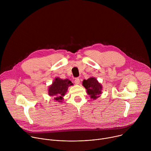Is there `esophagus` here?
<instances>
[{
  "mask_svg": "<svg viewBox=\"0 0 151 151\" xmlns=\"http://www.w3.org/2000/svg\"><path fill=\"white\" fill-rule=\"evenodd\" d=\"M74 82H75V83H76V84H79V82H80V80H79V79L78 78H76L75 79V81H74Z\"/></svg>",
  "mask_w": 151,
  "mask_h": 151,
  "instance_id": "34e87169",
  "label": "esophagus"
}]
</instances>
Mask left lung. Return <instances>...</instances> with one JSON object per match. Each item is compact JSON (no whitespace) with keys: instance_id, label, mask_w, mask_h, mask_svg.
<instances>
[{"instance_id":"8db88e82","label":"left lung","mask_w":151,"mask_h":151,"mask_svg":"<svg viewBox=\"0 0 151 151\" xmlns=\"http://www.w3.org/2000/svg\"><path fill=\"white\" fill-rule=\"evenodd\" d=\"M83 87L87 89V92L91 99H96L101 94L102 87L95 78H90L87 80H83L82 82Z\"/></svg>"}]
</instances>
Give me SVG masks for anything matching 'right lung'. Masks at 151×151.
Listing matches in <instances>:
<instances>
[{
    "mask_svg": "<svg viewBox=\"0 0 151 151\" xmlns=\"http://www.w3.org/2000/svg\"><path fill=\"white\" fill-rule=\"evenodd\" d=\"M72 85H73L72 82L68 79L63 80L57 78L49 87V95L54 97L56 101L61 102L63 97L66 93L68 87Z\"/></svg>",
    "mask_w": 151,
    "mask_h": 151,
    "instance_id": "right-lung-1",
    "label": "right lung"
}]
</instances>
